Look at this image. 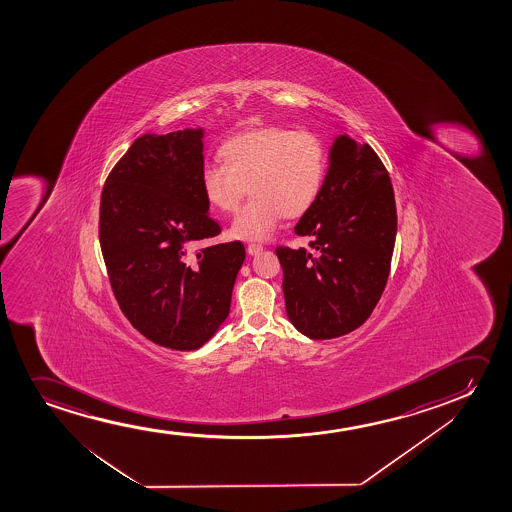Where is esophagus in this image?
<instances>
[{
    "label": "esophagus",
    "mask_w": 512,
    "mask_h": 512,
    "mask_svg": "<svg viewBox=\"0 0 512 512\" xmlns=\"http://www.w3.org/2000/svg\"><path fill=\"white\" fill-rule=\"evenodd\" d=\"M264 250V246L259 245V243H250L248 245V248H246V252H248V255H259L260 252Z\"/></svg>",
    "instance_id": "1"
}]
</instances>
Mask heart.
I'll return each mask as SVG.
<instances>
[{
  "label": "heart",
  "instance_id": "1",
  "mask_svg": "<svg viewBox=\"0 0 512 512\" xmlns=\"http://www.w3.org/2000/svg\"><path fill=\"white\" fill-rule=\"evenodd\" d=\"M218 157L201 173V189L210 208L236 213L248 190L250 203L232 222L238 239H262L278 227L283 215L299 218L322 192L329 150L320 134L287 127H259L234 134L222 143Z\"/></svg>",
  "mask_w": 512,
  "mask_h": 512
}]
</instances>
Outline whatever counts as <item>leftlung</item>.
<instances>
[{
  "mask_svg": "<svg viewBox=\"0 0 512 512\" xmlns=\"http://www.w3.org/2000/svg\"><path fill=\"white\" fill-rule=\"evenodd\" d=\"M295 234L309 248H276L288 320L311 339L358 329L385 290L397 236L392 182L367 143L337 136L322 192Z\"/></svg>",
  "mask_w": 512,
  "mask_h": 512,
  "instance_id": "1",
  "label": "left lung"
}]
</instances>
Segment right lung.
I'll return each instance as SVG.
<instances>
[{
	"label": "right lung",
	"instance_id": "1",
	"mask_svg": "<svg viewBox=\"0 0 512 512\" xmlns=\"http://www.w3.org/2000/svg\"><path fill=\"white\" fill-rule=\"evenodd\" d=\"M203 127L143 134L106 178L99 243L113 294L152 343L194 351L231 311L245 262L239 241L192 248L220 234L201 189Z\"/></svg>",
	"mask_w": 512,
	"mask_h": 512
}]
</instances>
